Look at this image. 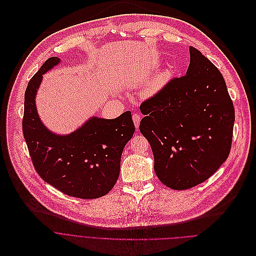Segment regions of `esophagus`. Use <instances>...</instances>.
<instances>
[{
  "instance_id": "1",
  "label": "esophagus",
  "mask_w": 256,
  "mask_h": 256,
  "mask_svg": "<svg viewBox=\"0 0 256 256\" xmlns=\"http://www.w3.org/2000/svg\"><path fill=\"white\" fill-rule=\"evenodd\" d=\"M132 119H133V122H134V125H135L136 129H138V127L140 125V121H141V116L138 115V114H133Z\"/></svg>"
}]
</instances>
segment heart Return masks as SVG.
Here are the masks:
<instances>
[{
    "instance_id": "1",
    "label": "heart",
    "mask_w": 256,
    "mask_h": 256,
    "mask_svg": "<svg viewBox=\"0 0 256 256\" xmlns=\"http://www.w3.org/2000/svg\"><path fill=\"white\" fill-rule=\"evenodd\" d=\"M172 72L170 70L166 68L160 72L156 76H153L148 80L142 88V94L146 98H151L158 94L164 90V88L170 82Z\"/></svg>"
}]
</instances>
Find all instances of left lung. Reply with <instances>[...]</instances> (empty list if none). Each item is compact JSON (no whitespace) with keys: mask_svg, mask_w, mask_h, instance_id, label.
<instances>
[{"mask_svg":"<svg viewBox=\"0 0 256 256\" xmlns=\"http://www.w3.org/2000/svg\"><path fill=\"white\" fill-rule=\"evenodd\" d=\"M190 58L186 76L140 106L139 130L151 146L154 172L174 190L198 186L219 170L229 156L235 121L221 72L192 46Z\"/></svg>","mask_w":256,"mask_h":256,"instance_id":"1","label":"left lung"}]
</instances>
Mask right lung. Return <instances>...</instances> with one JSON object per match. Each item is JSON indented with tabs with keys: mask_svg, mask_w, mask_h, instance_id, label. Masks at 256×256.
Here are the masks:
<instances>
[{
	"mask_svg": "<svg viewBox=\"0 0 256 256\" xmlns=\"http://www.w3.org/2000/svg\"><path fill=\"white\" fill-rule=\"evenodd\" d=\"M60 58H48L28 82L25 92L23 134L37 174L62 192L80 198H96L115 186L123 149L135 126L130 111L115 119L92 116L70 134H58L41 121L36 96L43 74Z\"/></svg>",
	"mask_w": 256,
	"mask_h": 256,
	"instance_id": "right-lung-1",
	"label": "right lung"
}]
</instances>
